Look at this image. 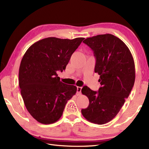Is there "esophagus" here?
Instances as JSON below:
<instances>
[{
  "mask_svg": "<svg viewBox=\"0 0 149 149\" xmlns=\"http://www.w3.org/2000/svg\"><path fill=\"white\" fill-rule=\"evenodd\" d=\"M81 89H82L81 87H79V86L77 87V93L78 94H81Z\"/></svg>",
  "mask_w": 149,
  "mask_h": 149,
  "instance_id": "esophagus-1",
  "label": "esophagus"
}]
</instances>
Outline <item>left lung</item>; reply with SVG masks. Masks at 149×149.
Listing matches in <instances>:
<instances>
[{
	"label": "left lung",
	"instance_id": "left-lung-1",
	"mask_svg": "<svg viewBox=\"0 0 149 149\" xmlns=\"http://www.w3.org/2000/svg\"><path fill=\"white\" fill-rule=\"evenodd\" d=\"M83 43L93 51L94 71L100 76L101 87L97 92L86 86L82 88L89 104L81 113L88 121L101 125L115 118L131 91L136 78L134 61L127 45L112 34L94 36Z\"/></svg>",
	"mask_w": 149,
	"mask_h": 149
}]
</instances>
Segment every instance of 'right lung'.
<instances>
[{
  "mask_svg": "<svg viewBox=\"0 0 149 149\" xmlns=\"http://www.w3.org/2000/svg\"><path fill=\"white\" fill-rule=\"evenodd\" d=\"M84 39L43 38L31 45L22 58L19 73L21 95L26 109L40 123L59 120L67 101L76 94V86L62 83L57 72L65 70Z\"/></svg>",
  "mask_w": 149,
  "mask_h": 149,
  "instance_id": "1",
  "label": "right lung"
}]
</instances>
